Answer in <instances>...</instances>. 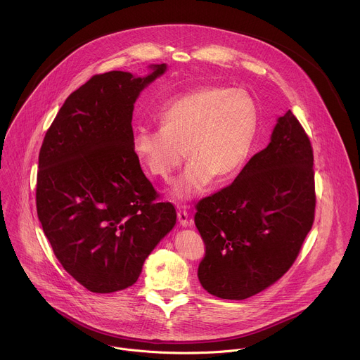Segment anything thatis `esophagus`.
Here are the masks:
<instances>
[{"label":"esophagus","mask_w":360,"mask_h":360,"mask_svg":"<svg viewBox=\"0 0 360 360\" xmlns=\"http://www.w3.org/2000/svg\"><path fill=\"white\" fill-rule=\"evenodd\" d=\"M178 221H179V225L182 228H186V226H192V221L188 219V212L185 210H179L178 211Z\"/></svg>","instance_id":"esophagus-1"}]
</instances>
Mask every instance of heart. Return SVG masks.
I'll list each match as a JSON object with an SVG mask.
<instances>
[{
    "instance_id": "heart-1",
    "label": "heart",
    "mask_w": 360,
    "mask_h": 360,
    "mask_svg": "<svg viewBox=\"0 0 360 360\" xmlns=\"http://www.w3.org/2000/svg\"><path fill=\"white\" fill-rule=\"evenodd\" d=\"M259 117L255 98L243 89L196 86L161 107V129H135L134 155L150 176L165 181L188 155L191 161L169 195L192 200L210 189L215 176L225 181L243 168L258 136Z\"/></svg>"
}]
</instances>
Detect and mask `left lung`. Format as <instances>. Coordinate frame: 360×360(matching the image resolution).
Segmentation results:
<instances>
[{"mask_svg": "<svg viewBox=\"0 0 360 360\" xmlns=\"http://www.w3.org/2000/svg\"><path fill=\"white\" fill-rule=\"evenodd\" d=\"M315 205L314 150L289 110L235 181L196 205L207 248L198 268L202 288L242 300L274 285L295 262Z\"/></svg>", "mask_w": 360, "mask_h": 360, "instance_id": "obj_1", "label": "left lung"}]
</instances>
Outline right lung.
<instances>
[{
  "label": "right lung",
  "mask_w": 360,
  "mask_h": 360,
  "mask_svg": "<svg viewBox=\"0 0 360 360\" xmlns=\"http://www.w3.org/2000/svg\"><path fill=\"white\" fill-rule=\"evenodd\" d=\"M94 75L64 102L45 134L37 175V212L63 268L84 288L132 286L145 259L176 224L132 150L139 94L165 74Z\"/></svg>",
  "instance_id": "right-lung-1"
}]
</instances>
